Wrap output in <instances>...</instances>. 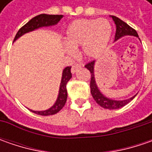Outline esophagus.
I'll return each instance as SVG.
<instances>
[{
	"instance_id": "esophagus-1",
	"label": "esophagus",
	"mask_w": 152,
	"mask_h": 152,
	"mask_svg": "<svg viewBox=\"0 0 152 152\" xmlns=\"http://www.w3.org/2000/svg\"><path fill=\"white\" fill-rule=\"evenodd\" d=\"M80 68H81V66L79 65V64L73 65V67H72V69H71V72H72V73H75L78 70H79Z\"/></svg>"
}]
</instances>
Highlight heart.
<instances>
[{"label":"heart","instance_id":"b5f03b06","mask_svg":"<svg viewBox=\"0 0 152 152\" xmlns=\"http://www.w3.org/2000/svg\"><path fill=\"white\" fill-rule=\"evenodd\" d=\"M112 25L106 18L78 19L67 26L64 42L67 52L82 45L87 58H97L107 49L112 36Z\"/></svg>","mask_w":152,"mask_h":152}]
</instances>
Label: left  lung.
I'll list each match as a JSON object with an SVG mask.
<instances>
[{"label": "left lung", "instance_id": "1", "mask_svg": "<svg viewBox=\"0 0 152 152\" xmlns=\"http://www.w3.org/2000/svg\"><path fill=\"white\" fill-rule=\"evenodd\" d=\"M114 23L116 25V34H115V39L114 41L118 40L119 39L123 38L124 36H134L137 37L139 39V35L137 32L129 26V24H127L125 22L121 20L120 18L115 17V16H110ZM95 65H96V61L89 62L88 64L85 65V67L91 72V93L92 95L93 98L95 99V101L96 102L97 104H99L102 107L106 108V109H110V110H114V109H118V108L123 107L128 103L131 102L132 100L136 96V95H134V96L130 97L129 99L125 100H114L112 98L106 96L104 94H102V91H100L99 87L96 84V78H95Z\"/></svg>", "mask_w": 152, "mask_h": 152}]
</instances>
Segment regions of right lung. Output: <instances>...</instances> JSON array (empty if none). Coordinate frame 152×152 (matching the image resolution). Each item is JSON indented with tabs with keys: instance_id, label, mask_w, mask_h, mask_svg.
Here are the masks:
<instances>
[{
	"instance_id": "obj_1",
	"label": "right lung",
	"mask_w": 152,
	"mask_h": 152,
	"mask_svg": "<svg viewBox=\"0 0 152 152\" xmlns=\"http://www.w3.org/2000/svg\"><path fill=\"white\" fill-rule=\"evenodd\" d=\"M62 17H63V15L39 14L36 17H34V18H33L31 20L28 21L25 25H23L18 30V32L17 33V34L15 36L13 42L27 33L32 32V31H34V30L39 29L40 28L55 26L62 18ZM71 78H72L71 67H66L62 70L58 96H57L55 103L50 108L44 110V111H33L30 109L29 110L33 112L34 113L39 114L41 116H49V115L57 113L61 108L64 107L65 103L67 102V92L66 85Z\"/></svg>"
}]
</instances>
